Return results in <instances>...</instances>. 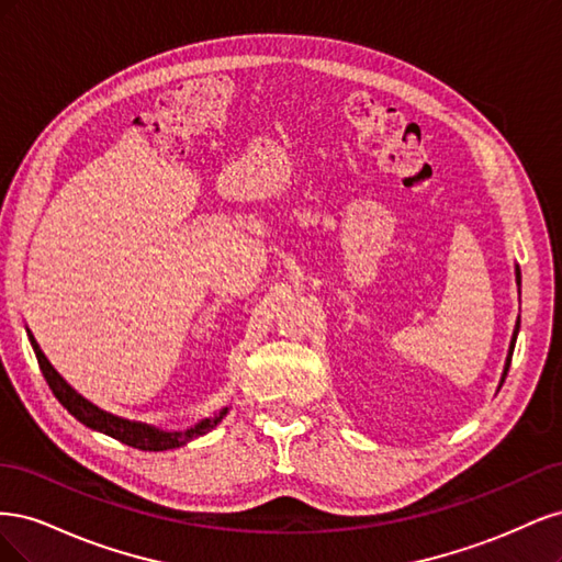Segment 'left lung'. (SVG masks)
I'll use <instances>...</instances> for the list:
<instances>
[{"mask_svg":"<svg viewBox=\"0 0 562 562\" xmlns=\"http://www.w3.org/2000/svg\"><path fill=\"white\" fill-rule=\"evenodd\" d=\"M516 283L520 285V269L516 267ZM518 330H520V318L516 321V328H514V337H512V345H508V353H506V363H504V375H502V382H499V386L504 384V378H506V372H508V366H512V356H514V347H516V337H518Z\"/></svg>","mask_w":562,"mask_h":562,"instance_id":"1","label":"left lung"}]
</instances>
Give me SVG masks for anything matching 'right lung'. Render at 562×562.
<instances>
[{"label":"right lung","instance_id":"obj_1","mask_svg":"<svg viewBox=\"0 0 562 562\" xmlns=\"http://www.w3.org/2000/svg\"><path fill=\"white\" fill-rule=\"evenodd\" d=\"M27 337H30L32 349H35V356H37V361H40L42 375L48 382V389L54 391V396L60 401V405L65 407V411L70 413L72 417H77L83 424V427H89V429L100 431V434H105V436H112V438L122 440V443H126L131 448L147 450V452L180 448L184 443H190L192 438H199L203 434H209L211 429H215L217 424L223 422V417L229 413V407H223V411L215 413L213 417L201 419V422L194 424V427L182 429V431H166V429H159V427H151V424L116 417V415L103 411V407L93 405L91 401H87L81 394H77V391L58 375L56 368L48 363L44 351L37 345V339L32 337L30 330H27Z\"/></svg>","mask_w":562,"mask_h":562}]
</instances>
